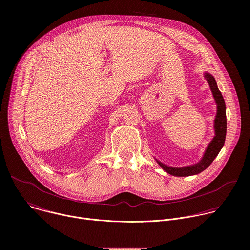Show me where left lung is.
<instances>
[{"instance_id": "left-lung-1", "label": "left lung", "mask_w": 250, "mask_h": 250, "mask_svg": "<svg viewBox=\"0 0 250 250\" xmlns=\"http://www.w3.org/2000/svg\"><path fill=\"white\" fill-rule=\"evenodd\" d=\"M205 77L210 87V90L212 92L213 98L216 100V103L218 104V113L216 116L215 120V131H216V136L213 137L210 144L208 146L207 150L204 154L203 159L192 166H187V167H182V168H173L166 166L165 164L158 162V164L170 175L177 176V177H185V176H191L195 174H199L205 169H207L211 162L215 160L219 152L221 151L222 147L225 145V140H226V133H227V115H226V103L224 100V97L219 90L217 86V82L210 74L206 73Z\"/></svg>"}]
</instances>
